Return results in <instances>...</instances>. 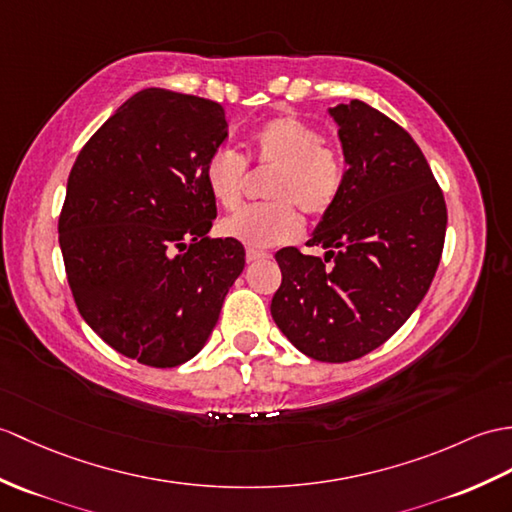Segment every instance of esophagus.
<instances>
[{
	"mask_svg": "<svg viewBox=\"0 0 512 512\" xmlns=\"http://www.w3.org/2000/svg\"><path fill=\"white\" fill-rule=\"evenodd\" d=\"M270 255L264 253V251H257V248H248L246 251V261L248 264H253V261H259V259H268Z\"/></svg>",
	"mask_w": 512,
	"mask_h": 512,
	"instance_id": "1",
	"label": "esophagus"
}]
</instances>
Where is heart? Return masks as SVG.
Returning a JSON list of instances; mask_svg holds the SVG:
<instances>
[{
  "mask_svg": "<svg viewBox=\"0 0 512 512\" xmlns=\"http://www.w3.org/2000/svg\"><path fill=\"white\" fill-rule=\"evenodd\" d=\"M323 144V135L299 117L281 115L261 124L253 135V148L261 165L277 170L266 189L272 202L237 209L222 220L220 231L251 248L277 246L299 237L303 222L294 207L307 216H323L344 183L340 157ZM202 176L218 205L233 209L240 202L246 176L240 152L218 146L207 157Z\"/></svg>",
  "mask_w": 512,
  "mask_h": 512,
  "instance_id": "heart-1",
  "label": "heart"
}]
</instances>
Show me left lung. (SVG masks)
<instances>
[{"label":"left lung","instance_id":"8db88e82","mask_svg":"<svg viewBox=\"0 0 512 512\" xmlns=\"http://www.w3.org/2000/svg\"><path fill=\"white\" fill-rule=\"evenodd\" d=\"M327 113L347 172L307 240L325 248V259L281 248L283 279L270 314L301 353L349 362L384 344L430 290L447 207L421 148L399 124L362 100Z\"/></svg>","mask_w":512,"mask_h":512}]
</instances>
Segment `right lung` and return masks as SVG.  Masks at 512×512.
Instances as JSON below:
<instances>
[{
	"label": "right lung",
	"instance_id": "1",
	"mask_svg": "<svg viewBox=\"0 0 512 512\" xmlns=\"http://www.w3.org/2000/svg\"><path fill=\"white\" fill-rule=\"evenodd\" d=\"M227 135L218 102L152 87L98 128L69 172L58 220L69 288L85 323L130 360H192L242 275L244 246L207 235L218 209L202 170Z\"/></svg>",
	"mask_w": 512,
	"mask_h": 512
}]
</instances>
